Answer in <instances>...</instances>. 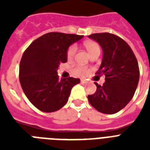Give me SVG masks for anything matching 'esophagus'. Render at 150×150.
Listing matches in <instances>:
<instances>
[{"label": "esophagus", "instance_id": "1", "mask_svg": "<svg viewBox=\"0 0 150 150\" xmlns=\"http://www.w3.org/2000/svg\"><path fill=\"white\" fill-rule=\"evenodd\" d=\"M81 83H82V84H86L87 81H86L85 79H81Z\"/></svg>", "mask_w": 150, "mask_h": 150}]
</instances>
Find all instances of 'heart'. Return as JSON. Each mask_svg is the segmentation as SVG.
I'll return each mask as SVG.
<instances>
[{
	"mask_svg": "<svg viewBox=\"0 0 150 150\" xmlns=\"http://www.w3.org/2000/svg\"><path fill=\"white\" fill-rule=\"evenodd\" d=\"M84 47H86V50L88 51L89 54H91L92 53H93L95 51L100 50V46L98 45V43H96V42L93 41H86L84 43ZM76 52V47L75 46H71L70 47L68 48V52H67V57L68 60H71L74 57ZM73 73L75 75L78 76H85L89 73V70L87 68H84V67H76L73 69Z\"/></svg>",
	"mask_w": 150,
	"mask_h": 150,
	"instance_id": "obj_1",
	"label": "heart"
}]
</instances>
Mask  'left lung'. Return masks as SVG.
Here are the masks:
<instances>
[{"mask_svg":"<svg viewBox=\"0 0 150 150\" xmlns=\"http://www.w3.org/2000/svg\"><path fill=\"white\" fill-rule=\"evenodd\" d=\"M89 37L103 49V60L97 75H105L103 86L96 82V93L88 96L90 104L103 114H113L123 109L132 99L139 80L137 59L128 43L109 33H94Z\"/></svg>","mask_w":150,"mask_h":150,"instance_id":"8db88e82","label":"left lung"}]
</instances>
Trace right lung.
Here are the masks:
<instances>
[{
    "instance_id": "right-lung-1",
    "label": "right lung",
    "mask_w": 150,
    "mask_h": 150,
    "mask_svg": "<svg viewBox=\"0 0 150 150\" xmlns=\"http://www.w3.org/2000/svg\"><path fill=\"white\" fill-rule=\"evenodd\" d=\"M83 36L49 33L34 40L25 50L19 65V81L32 104L43 112H54L68 102L79 79H59L57 70L67 62V51Z\"/></svg>"
}]
</instances>
